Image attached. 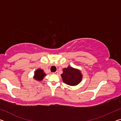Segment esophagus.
<instances>
[{
    "mask_svg": "<svg viewBox=\"0 0 121 121\" xmlns=\"http://www.w3.org/2000/svg\"><path fill=\"white\" fill-rule=\"evenodd\" d=\"M58 73H59V72H58V71H56V72L53 73H54V74H56V75H58Z\"/></svg>",
    "mask_w": 121,
    "mask_h": 121,
    "instance_id": "esophagus-1",
    "label": "esophagus"
}]
</instances>
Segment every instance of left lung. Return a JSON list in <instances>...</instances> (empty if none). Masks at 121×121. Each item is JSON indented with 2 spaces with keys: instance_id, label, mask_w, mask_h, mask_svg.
I'll return each instance as SVG.
<instances>
[{
  "instance_id": "8db88e82",
  "label": "left lung",
  "mask_w": 121,
  "mask_h": 121,
  "mask_svg": "<svg viewBox=\"0 0 121 121\" xmlns=\"http://www.w3.org/2000/svg\"><path fill=\"white\" fill-rule=\"evenodd\" d=\"M61 75L64 83L69 85H77L82 78L81 71L71 67L63 69V73Z\"/></svg>"
}]
</instances>
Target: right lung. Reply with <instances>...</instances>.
<instances>
[{
    "label": "right lung",
    "mask_w": 121,
    "mask_h": 121,
    "mask_svg": "<svg viewBox=\"0 0 121 121\" xmlns=\"http://www.w3.org/2000/svg\"><path fill=\"white\" fill-rule=\"evenodd\" d=\"M45 76H46V74L43 72V70L40 69H38L35 72L34 78L36 79V80L40 81L43 79Z\"/></svg>",
    "instance_id": "obj_1"
}]
</instances>
